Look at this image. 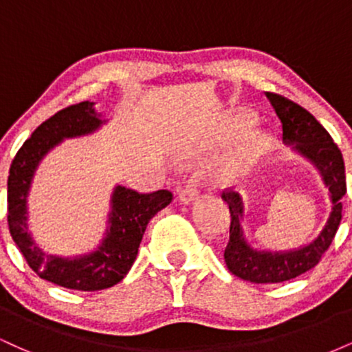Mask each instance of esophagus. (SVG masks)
Instances as JSON below:
<instances>
[{
    "mask_svg": "<svg viewBox=\"0 0 352 352\" xmlns=\"http://www.w3.org/2000/svg\"><path fill=\"white\" fill-rule=\"evenodd\" d=\"M177 192H179V199L182 204L188 205L190 201L195 200L197 195H199V190H197V180H193V179L185 180Z\"/></svg>",
    "mask_w": 352,
    "mask_h": 352,
    "instance_id": "34e87169",
    "label": "esophagus"
}]
</instances>
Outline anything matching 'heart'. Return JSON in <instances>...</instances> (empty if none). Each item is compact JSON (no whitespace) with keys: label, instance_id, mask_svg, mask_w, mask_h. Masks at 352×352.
Wrapping results in <instances>:
<instances>
[{"label":"heart","instance_id":"b5f03b06","mask_svg":"<svg viewBox=\"0 0 352 352\" xmlns=\"http://www.w3.org/2000/svg\"><path fill=\"white\" fill-rule=\"evenodd\" d=\"M254 122L252 114H238L230 119L227 124L221 125L213 132V135L208 139V147H220L232 137L235 132H240L241 129L250 127ZM270 140L265 134H253L245 135L238 140L236 147L230 153L227 159L220 164L217 175L221 182H236L248 175L253 170V167L260 162L263 153L268 147Z\"/></svg>","mask_w":352,"mask_h":352}]
</instances>
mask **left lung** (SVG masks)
I'll list each match as a JSON object with an SVG mask.
<instances>
[{"instance_id": "obj_1", "label": "left lung", "mask_w": 352, "mask_h": 352, "mask_svg": "<svg viewBox=\"0 0 352 352\" xmlns=\"http://www.w3.org/2000/svg\"><path fill=\"white\" fill-rule=\"evenodd\" d=\"M278 119L281 120L283 142L305 157L314 165L321 175L322 184L329 190L331 207L328 221L319 235L308 245L300 248L272 252V250H254L246 241L241 221L245 217V204L236 192H223L221 199L230 208V240L223 258L227 268L235 276L252 283H281L293 280L314 268L321 260L322 253L333 243L339 221H341L342 204L346 195L344 160L338 145L333 142L324 127L293 100L283 96L266 92Z\"/></svg>"}]
</instances>
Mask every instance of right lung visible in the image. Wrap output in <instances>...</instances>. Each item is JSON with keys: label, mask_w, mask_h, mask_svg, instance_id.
<instances>
[{"label": "right lung", "mask_w": 352, "mask_h": 352, "mask_svg": "<svg viewBox=\"0 0 352 352\" xmlns=\"http://www.w3.org/2000/svg\"><path fill=\"white\" fill-rule=\"evenodd\" d=\"M106 122L89 100L56 112L23 144L8 177V225L24 260L43 280L78 292H99L122 281L134 265L151 218L172 201L168 190L139 193L117 185L111 195L106 233L98 248L78 256L47 254L39 248L28 225V195L36 168L64 139L89 135Z\"/></svg>", "instance_id": "obj_1"}]
</instances>
